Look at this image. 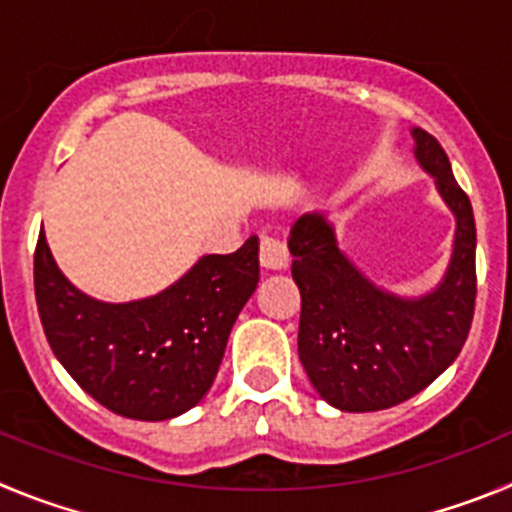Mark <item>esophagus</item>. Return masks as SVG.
Listing matches in <instances>:
<instances>
[{"label":"esophagus","mask_w":512,"mask_h":512,"mask_svg":"<svg viewBox=\"0 0 512 512\" xmlns=\"http://www.w3.org/2000/svg\"><path fill=\"white\" fill-rule=\"evenodd\" d=\"M290 262V255H288V247H285V242H280V239L275 237H262L260 242V265L265 267V270H285Z\"/></svg>","instance_id":"esophagus-1"}]
</instances>
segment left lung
<instances>
[{
  "instance_id": "1",
  "label": "left lung",
  "mask_w": 512,
  "mask_h": 512,
  "mask_svg": "<svg viewBox=\"0 0 512 512\" xmlns=\"http://www.w3.org/2000/svg\"><path fill=\"white\" fill-rule=\"evenodd\" d=\"M418 165L457 219L444 278L434 290L405 298L372 283L336 242L321 211L290 227L293 280L301 290L298 357L316 393L347 413L393 408L428 388L467 342L477 296L472 204L451 173L436 137L413 127Z\"/></svg>"
}]
</instances>
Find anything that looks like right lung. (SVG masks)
<instances>
[{"label":"right lung","instance_id":"add662e5","mask_svg":"<svg viewBox=\"0 0 512 512\" xmlns=\"http://www.w3.org/2000/svg\"><path fill=\"white\" fill-rule=\"evenodd\" d=\"M257 252V237H250L232 255H204L155 296L107 303L81 293L61 273L40 234L35 298L50 349L117 416H181L214 385L229 331L260 280Z\"/></svg>","mask_w":512,"mask_h":512}]
</instances>
